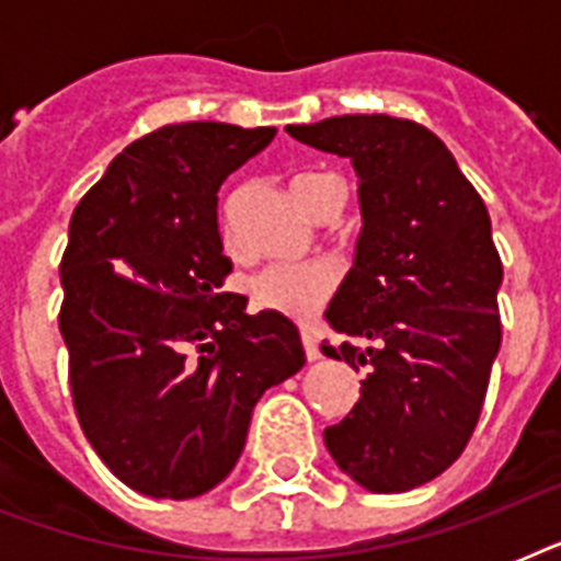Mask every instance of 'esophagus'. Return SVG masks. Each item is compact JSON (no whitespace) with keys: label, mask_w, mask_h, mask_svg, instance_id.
Instances as JSON below:
<instances>
[{"label":"esophagus","mask_w":561,"mask_h":561,"mask_svg":"<svg viewBox=\"0 0 561 561\" xmlns=\"http://www.w3.org/2000/svg\"><path fill=\"white\" fill-rule=\"evenodd\" d=\"M302 350H306L308 360H320V346H317L314 334L302 332Z\"/></svg>","instance_id":"obj_1"}]
</instances>
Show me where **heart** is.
<instances>
[{"label":"heart","instance_id":"1","mask_svg":"<svg viewBox=\"0 0 561 561\" xmlns=\"http://www.w3.org/2000/svg\"><path fill=\"white\" fill-rule=\"evenodd\" d=\"M329 180L325 174H302L294 183V194L311 183ZM334 271L329 264H273L250 282L253 302L264 311H276L282 317L306 320L325 306L334 290Z\"/></svg>","mask_w":561,"mask_h":561}]
</instances>
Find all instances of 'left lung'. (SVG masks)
Masks as SVG:
<instances>
[{
	"mask_svg": "<svg viewBox=\"0 0 561 561\" xmlns=\"http://www.w3.org/2000/svg\"><path fill=\"white\" fill-rule=\"evenodd\" d=\"M346 157L358 178L355 259L325 320L369 346L323 355L367 367L360 399L325 448L369 492H408L443 474L478 425L501 350L504 279L492 220L439 136L383 113L285 127Z\"/></svg>",
	"mask_w": 561,
	"mask_h": 561,
	"instance_id": "left-lung-1",
	"label": "left lung"
}]
</instances>
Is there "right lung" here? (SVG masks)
I'll use <instances>...</instances> for the list:
<instances>
[{
	"mask_svg": "<svg viewBox=\"0 0 561 561\" xmlns=\"http://www.w3.org/2000/svg\"><path fill=\"white\" fill-rule=\"evenodd\" d=\"M276 127L183 122L136 139L83 194L60 334L83 434L125 486L186 501L236 469L255 401L306 364L297 325L220 294L224 180Z\"/></svg>",
	"mask_w": 561,
	"mask_h": 561,
	"instance_id": "right-lung-1",
	"label": "right lung"
}]
</instances>
